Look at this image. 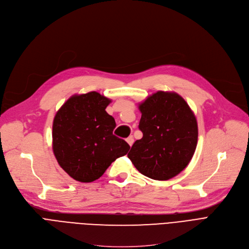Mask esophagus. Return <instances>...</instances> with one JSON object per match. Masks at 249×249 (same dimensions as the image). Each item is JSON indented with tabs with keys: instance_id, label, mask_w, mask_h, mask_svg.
<instances>
[{
	"instance_id": "obj_1",
	"label": "esophagus",
	"mask_w": 249,
	"mask_h": 249,
	"mask_svg": "<svg viewBox=\"0 0 249 249\" xmlns=\"http://www.w3.org/2000/svg\"><path fill=\"white\" fill-rule=\"evenodd\" d=\"M126 141H127V143H128L130 146H132V144H133V142H134V138H133V136H129V137L126 139Z\"/></svg>"
}]
</instances>
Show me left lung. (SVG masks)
I'll return each mask as SVG.
<instances>
[{
	"label": "left lung",
	"mask_w": 249,
	"mask_h": 249,
	"mask_svg": "<svg viewBox=\"0 0 249 249\" xmlns=\"http://www.w3.org/2000/svg\"><path fill=\"white\" fill-rule=\"evenodd\" d=\"M139 129L128 158L143 175L168 180L189 164L195 152L198 126L194 113L180 95L158 91L139 104Z\"/></svg>",
	"instance_id": "8db88e82"
}]
</instances>
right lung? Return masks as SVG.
I'll list each match as a JSON object with an SVG mask.
<instances>
[{
    "label": "right lung",
    "mask_w": 249,
    "mask_h": 249,
    "mask_svg": "<svg viewBox=\"0 0 249 249\" xmlns=\"http://www.w3.org/2000/svg\"><path fill=\"white\" fill-rule=\"evenodd\" d=\"M111 100L98 92L73 95L53 121V152L73 179L92 182L111 163L129 151L128 143L113 134L114 118L106 112Z\"/></svg>",
    "instance_id": "right-lung-1"
}]
</instances>
